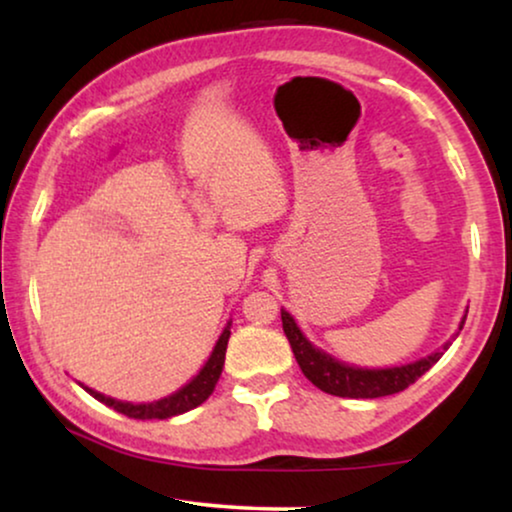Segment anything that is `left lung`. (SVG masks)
I'll list each match as a JSON object with an SVG mask.
<instances>
[{"instance_id": "1", "label": "left lung", "mask_w": 512, "mask_h": 512, "mask_svg": "<svg viewBox=\"0 0 512 512\" xmlns=\"http://www.w3.org/2000/svg\"><path fill=\"white\" fill-rule=\"evenodd\" d=\"M464 319L466 317H461L457 333H454L443 347L422 356V359L401 363V366H389V368H361V366H354V363L335 359V356L314 345V342L300 331L298 321L293 319V314L282 307L284 333L291 342L293 356H296L303 375L314 384V387H319L321 391H326V394L340 396V398H380V396H391V394H398V391L408 389L412 382L419 380V377H422L426 370H429L433 363L447 352V347L452 345V340L457 338L461 328H464Z\"/></svg>"}]
</instances>
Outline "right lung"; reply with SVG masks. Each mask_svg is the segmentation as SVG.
Returning <instances> with one entry per match:
<instances>
[{
    "mask_svg": "<svg viewBox=\"0 0 512 512\" xmlns=\"http://www.w3.org/2000/svg\"><path fill=\"white\" fill-rule=\"evenodd\" d=\"M230 324H233V321H228V324L223 326V331L219 335V340H216L212 354H209L205 366L198 370V375H193L191 380L184 384V387L172 391L170 396L158 398V401H151V403L118 401V398H111L107 394H100V391L90 389L88 384H83V382H79V384L100 403L109 405V408H114L116 412H123V415H128L132 419H170V417L184 415V412L198 408L200 403H205L207 398L212 396L216 382H219V377H221L223 361H226Z\"/></svg>",
    "mask_w": 512,
    "mask_h": 512,
    "instance_id": "obj_1",
    "label": "right lung"
}]
</instances>
